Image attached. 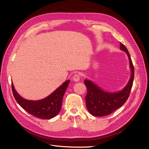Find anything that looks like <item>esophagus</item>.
<instances>
[{"mask_svg":"<svg viewBox=\"0 0 149 149\" xmlns=\"http://www.w3.org/2000/svg\"><path fill=\"white\" fill-rule=\"evenodd\" d=\"M73 79L74 82H78L80 80V77H79V75L78 74H76L73 76Z\"/></svg>","mask_w":149,"mask_h":149,"instance_id":"esophagus-1","label":"esophagus"}]
</instances>
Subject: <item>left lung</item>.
<instances>
[{
  "label": "left lung",
  "mask_w": 149,
  "mask_h": 149,
  "mask_svg": "<svg viewBox=\"0 0 149 149\" xmlns=\"http://www.w3.org/2000/svg\"><path fill=\"white\" fill-rule=\"evenodd\" d=\"M120 49L126 53L129 58L130 76L129 81L120 91L108 92L101 88L92 81L85 79L84 84L88 89L86 96L87 109L91 115L96 117L109 115L120 107L127 101L132 87L134 68L130 54L124 45L120 42Z\"/></svg>",
  "instance_id": "left-lung-1"
}]
</instances>
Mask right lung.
I'll use <instances>...</instances> for the list:
<instances>
[{
	"label": "right lung",
	"instance_id": "add662e5",
	"mask_svg": "<svg viewBox=\"0 0 149 149\" xmlns=\"http://www.w3.org/2000/svg\"><path fill=\"white\" fill-rule=\"evenodd\" d=\"M70 82V79L66 81L45 98L35 101L28 100L22 97L17 92L13 83H12V89L15 100L24 110L37 118L49 119L57 116L60 112L63 97Z\"/></svg>",
	"mask_w": 149,
	"mask_h": 149
}]
</instances>
